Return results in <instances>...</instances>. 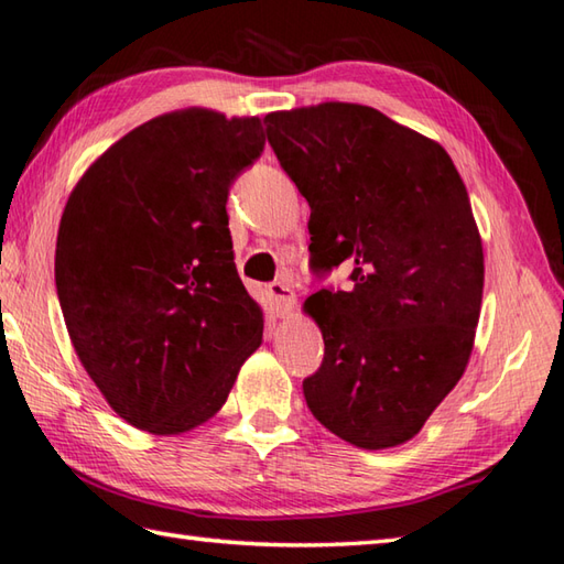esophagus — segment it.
<instances>
[{
    "label": "esophagus",
    "instance_id": "obj_1",
    "mask_svg": "<svg viewBox=\"0 0 564 564\" xmlns=\"http://www.w3.org/2000/svg\"><path fill=\"white\" fill-rule=\"evenodd\" d=\"M269 295L273 297V303H275V311H279L281 315H289L291 311H293V305H295V293H293V289L285 281H273L271 285H269Z\"/></svg>",
    "mask_w": 564,
    "mask_h": 564
}]
</instances>
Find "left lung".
Returning <instances> with one entry per match:
<instances>
[{"label":"left lung","mask_w":564,"mask_h":564,"mask_svg":"<svg viewBox=\"0 0 564 564\" xmlns=\"http://www.w3.org/2000/svg\"><path fill=\"white\" fill-rule=\"evenodd\" d=\"M281 169L311 205V269H351L305 311L325 357L303 381L329 433L364 449L421 433L471 355L484 253L467 187L440 143L347 102L263 117Z\"/></svg>","instance_id":"left-lung-1"}]
</instances>
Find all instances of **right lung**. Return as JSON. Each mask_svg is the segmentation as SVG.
Returning <instances> with one entry per match:
<instances>
[{
  "label": "right lung",
  "mask_w": 564,
  "mask_h": 564,
  "mask_svg": "<svg viewBox=\"0 0 564 564\" xmlns=\"http://www.w3.org/2000/svg\"><path fill=\"white\" fill-rule=\"evenodd\" d=\"M263 143L257 117L163 115L109 147L65 205L55 245L65 327L107 403L147 433L213 417L261 345L227 197Z\"/></svg>",
  "instance_id": "right-lung-1"
}]
</instances>
